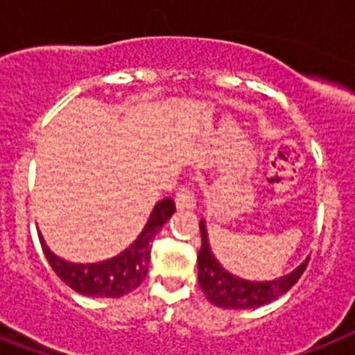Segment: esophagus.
Segmentation results:
<instances>
[{"label":"esophagus","mask_w":355,"mask_h":355,"mask_svg":"<svg viewBox=\"0 0 355 355\" xmlns=\"http://www.w3.org/2000/svg\"><path fill=\"white\" fill-rule=\"evenodd\" d=\"M175 202H177L178 209H193V207H195V193H193L191 187H178L177 195H175Z\"/></svg>","instance_id":"1"}]
</instances>
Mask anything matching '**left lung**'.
I'll list each match as a JSON object with an SVG mask.
<instances>
[{
    "label": "left lung",
    "mask_w": 355,
    "mask_h": 355,
    "mask_svg": "<svg viewBox=\"0 0 355 355\" xmlns=\"http://www.w3.org/2000/svg\"><path fill=\"white\" fill-rule=\"evenodd\" d=\"M202 245L198 251V284L204 291L205 297L213 305L223 309H256L267 305L276 297L284 296L296 285V282L305 272L309 258L297 269L272 282H245L240 279L227 270L222 269L220 263L211 254L207 233H205L204 220L200 222Z\"/></svg>",
    "instance_id": "obj_1"
}]
</instances>
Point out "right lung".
I'll return each mask as SVG.
<instances>
[{"label":"right lung","instance_id":"add662e5","mask_svg":"<svg viewBox=\"0 0 355 355\" xmlns=\"http://www.w3.org/2000/svg\"><path fill=\"white\" fill-rule=\"evenodd\" d=\"M175 202L164 198L155 205L144 231L126 251L101 263H68L50 252L43 238H40L43 252L50 267L70 288L83 296L92 297H121L135 291L148 274L151 258V243L159 234L160 227L175 213Z\"/></svg>","mask_w":355,"mask_h":355}]
</instances>
